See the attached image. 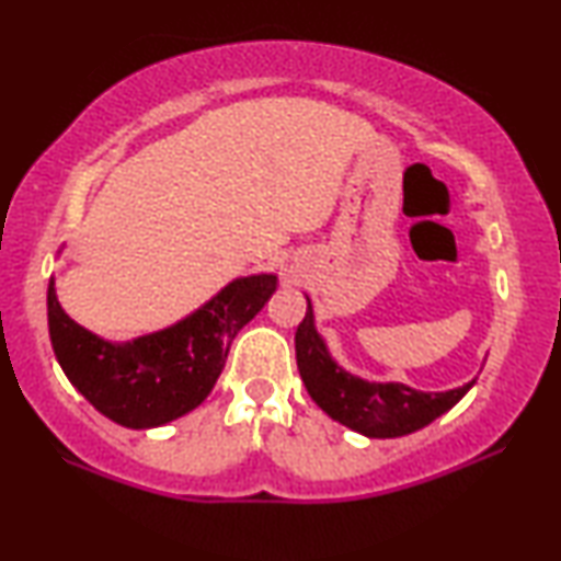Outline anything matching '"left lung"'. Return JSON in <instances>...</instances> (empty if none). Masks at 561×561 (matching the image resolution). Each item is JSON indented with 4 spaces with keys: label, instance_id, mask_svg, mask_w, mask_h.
<instances>
[{
    "label": "left lung",
    "instance_id": "obj_1",
    "mask_svg": "<svg viewBox=\"0 0 561 561\" xmlns=\"http://www.w3.org/2000/svg\"><path fill=\"white\" fill-rule=\"evenodd\" d=\"M297 368L305 389L322 412L335 422L360 432L366 437H401L435 422L439 414L453 409L472 383L460 389L427 393L404 383H370L356 378L328 356L325 343L312 322V307L295 333Z\"/></svg>",
    "mask_w": 561,
    "mask_h": 561
}]
</instances>
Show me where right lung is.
<instances>
[{
  "instance_id": "obj_1",
  "label": "right lung",
  "mask_w": 561,
  "mask_h": 561,
  "mask_svg": "<svg viewBox=\"0 0 561 561\" xmlns=\"http://www.w3.org/2000/svg\"><path fill=\"white\" fill-rule=\"evenodd\" d=\"M277 277L256 274L220 289L178 325L114 345L62 312L50 279L47 325L55 358L68 381L122 427H160L208 397L226 366L233 337L266 305Z\"/></svg>"
}]
</instances>
